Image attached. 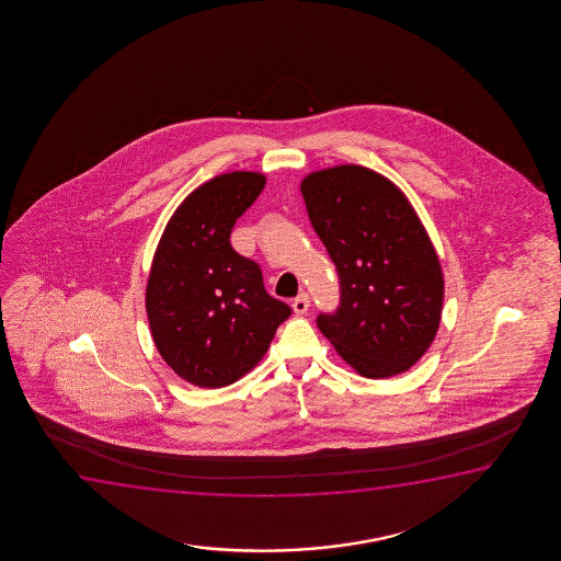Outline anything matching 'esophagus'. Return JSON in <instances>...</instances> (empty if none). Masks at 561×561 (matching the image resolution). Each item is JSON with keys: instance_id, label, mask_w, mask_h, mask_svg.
Returning <instances> with one entry per match:
<instances>
[{"instance_id": "esophagus-1", "label": "esophagus", "mask_w": 561, "mask_h": 561, "mask_svg": "<svg viewBox=\"0 0 561 561\" xmlns=\"http://www.w3.org/2000/svg\"><path fill=\"white\" fill-rule=\"evenodd\" d=\"M308 307H310V297H308V293H300L299 297L293 300V310H295V314H307Z\"/></svg>"}]
</instances>
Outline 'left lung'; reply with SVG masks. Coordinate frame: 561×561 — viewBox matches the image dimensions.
Wrapping results in <instances>:
<instances>
[{
  "label": "left lung",
  "instance_id": "left-lung-1",
  "mask_svg": "<svg viewBox=\"0 0 561 561\" xmlns=\"http://www.w3.org/2000/svg\"><path fill=\"white\" fill-rule=\"evenodd\" d=\"M308 218L337 268L339 307L318 328L358 374L412 368L437 335L445 282L437 253L399 187L343 164L302 180Z\"/></svg>",
  "mask_w": 561,
  "mask_h": 561
}]
</instances>
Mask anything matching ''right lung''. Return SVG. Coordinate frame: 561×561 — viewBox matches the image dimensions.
Returning <instances> with one entry per match:
<instances>
[{"label": "right lung", "mask_w": 561, "mask_h": 561, "mask_svg": "<svg viewBox=\"0 0 561 561\" xmlns=\"http://www.w3.org/2000/svg\"><path fill=\"white\" fill-rule=\"evenodd\" d=\"M264 184L256 172L213 178L178 207L154 253L146 295L154 345L197 387L238 381L291 316L289 305L264 289L259 262L230 243Z\"/></svg>", "instance_id": "1"}]
</instances>
